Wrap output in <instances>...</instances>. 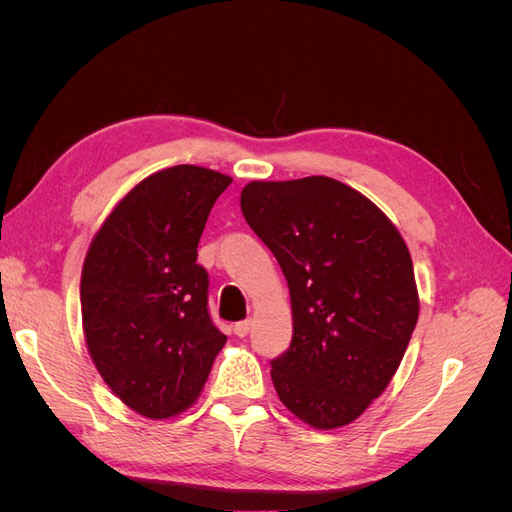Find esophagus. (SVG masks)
I'll list each match as a JSON object with an SVG mask.
<instances>
[{
	"mask_svg": "<svg viewBox=\"0 0 512 512\" xmlns=\"http://www.w3.org/2000/svg\"><path fill=\"white\" fill-rule=\"evenodd\" d=\"M252 327H254V320H252V318H245V320H241V322L235 324V333H237L239 337H245L247 333L252 331Z\"/></svg>",
	"mask_w": 512,
	"mask_h": 512,
	"instance_id": "1",
	"label": "esophagus"
}]
</instances>
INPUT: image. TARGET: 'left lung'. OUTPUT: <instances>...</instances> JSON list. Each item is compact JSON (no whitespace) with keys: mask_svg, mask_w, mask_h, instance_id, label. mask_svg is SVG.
Here are the masks:
<instances>
[{"mask_svg":"<svg viewBox=\"0 0 512 512\" xmlns=\"http://www.w3.org/2000/svg\"><path fill=\"white\" fill-rule=\"evenodd\" d=\"M241 211L290 288L292 342L271 361L277 395L316 429L352 423L389 386L418 320L404 239L331 177L252 181Z\"/></svg>","mask_w":512,"mask_h":512,"instance_id":"1","label":"left lung"}]
</instances>
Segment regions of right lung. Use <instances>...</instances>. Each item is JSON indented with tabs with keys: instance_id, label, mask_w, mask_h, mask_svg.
<instances>
[{
	"instance_id": "1",
	"label": "right lung",
	"mask_w": 512,
	"mask_h": 512,
	"mask_svg": "<svg viewBox=\"0 0 512 512\" xmlns=\"http://www.w3.org/2000/svg\"><path fill=\"white\" fill-rule=\"evenodd\" d=\"M230 181L192 164L160 170L128 192L87 252L89 354L111 391L147 418L192 406L226 344L209 314V273L196 247Z\"/></svg>"
}]
</instances>
